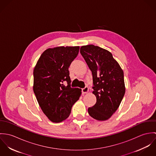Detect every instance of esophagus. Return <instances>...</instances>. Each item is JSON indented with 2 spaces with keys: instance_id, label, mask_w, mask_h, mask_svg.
Listing matches in <instances>:
<instances>
[{
  "instance_id": "1",
  "label": "esophagus",
  "mask_w": 156,
  "mask_h": 156,
  "mask_svg": "<svg viewBox=\"0 0 156 156\" xmlns=\"http://www.w3.org/2000/svg\"><path fill=\"white\" fill-rule=\"evenodd\" d=\"M82 93H83V94H87V93H88V92H89V88H88V87H86L85 88H83L82 90Z\"/></svg>"
}]
</instances>
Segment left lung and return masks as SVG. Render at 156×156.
I'll return each mask as SVG.
<instances>
[{
    "mask_svg": "<svg viewBox=\"0 0 156 156\" xmlns=\"http://www.w3.org/2000/svg\"><path fill=\"white\" fill-rule=\"evenodd\" d=\"M80 53L92 74L97 102L88 108V113L98 121H106L119 108L125 94L124 72L111 53L90 44L80 47Z\"/></svg>",
    "mask_w": 156,
    "mask_h": 156,
    "instance_id": "8db88e82",
    "label": "left lung"
}]
</instances>
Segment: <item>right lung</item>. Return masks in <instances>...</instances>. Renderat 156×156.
<instances>
[{"label":"right lung","instance_id":"1","mask_svg":"<svg viewBox=\"0 0 156 156\" xmlns=\"http://www.w3.org/2000/svg\"><path fill=\"white\" fill-rule=\"evenodd\" d=\"M79 46H59L45 50L34 69L33 90L50 121L60 122L69 116L82 89L71 88L68 68L77 57ZM67 82L65 87L63 83Z\"/></svg>","mask_w":156,"mask_h":156}]
</instances>
